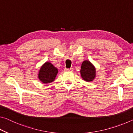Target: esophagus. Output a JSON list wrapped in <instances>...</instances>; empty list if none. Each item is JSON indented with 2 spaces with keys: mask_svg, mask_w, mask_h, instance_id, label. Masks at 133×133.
<instances>
[{
  "mask_svg": "<svg viewBox=\"0 0 133 133\" xmlns=\"http://www.w3.org/2000/svg\"><path fill=\"white\" fill-rule=\"evenodd\" d=\"M65 71H73V69L70 68V69H64Z\"/></svg>",
  "mask_w": 133,
  "mask_h": 133,
  "instance_id": "1",
  "label": "esophagus"
}]
</instances>
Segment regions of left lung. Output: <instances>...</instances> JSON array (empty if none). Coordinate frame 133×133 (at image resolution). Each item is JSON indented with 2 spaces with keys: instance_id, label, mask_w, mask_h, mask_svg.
<instances>
[{
  "instance_id": "left-lung-1",
  "label": "left lung",
  "mask_w": 133,
  "mask_h": 133,
  "mask_svg": "<svg viewBox=\"0 0 133 133\" xmlns=\"http://www.w3.org/2000/svg\"><path fill=\"white\" fill-rule=\"evenodd\" d=\"M80 75L83 80L90 82L95 79L96 76V67L89 60H84L82 63Z\"/></svg>"
}]
</instances>
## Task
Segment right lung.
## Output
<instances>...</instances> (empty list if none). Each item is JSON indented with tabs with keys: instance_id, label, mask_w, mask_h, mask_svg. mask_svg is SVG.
<instances>
[{
	"instance_id": "1",
	"label": "right lung",
	"mask_w": 133,
	"mask_h": 133,
	"mask_svg": "<svg viewBox=\"0 0 133 133\" xmlns=\"http://www.w3.org/2000/svg\"><path fill=\"white\" fill-rule=\"evenodd\" d=\"M58 73V69L49 62H46L40 67L38 78L42 83L48 84L55 81Z\"/></svg>"
}]
</instances>
